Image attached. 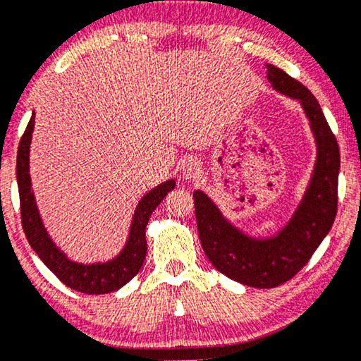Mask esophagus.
Segmentation results:
<instances>
[{
  "label": "esophagus",
  "mask_w": 361,
  "mask_h": 361,
  "mask_svg": "<svg viewBox=\"0 0 361 361\" xmlns=\"http://www.w3.org/2000/svg\"><path fill=\"white\" fill-rule=\"evenodd\" d=\"M180 173L183 180H196L201 175V165L196 159H186L180 166Z\"/></svg>",
  "instance_id": "esophagus-1"
}]
</instances>
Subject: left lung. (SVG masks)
Returning a JSON list of instances; mask_svg holds the SVG:
<instances>
[{
	"mask_svg": "<svg viewBox=\"0 0 361 361\" xmlns=\"http://www.w3.org/2000/svg\"><path fill=\"white\" fill-rule=\"evenodd\" d=\"M267 79L283 95L300 100L314 134L318 155L297 211L276 236L256 240L233 227L202 191H195L199 240L212 266L232 281L274 288L300 272L329 233L337 214L341 152L316 97L281 68L267 64Z\"/></svg>",
	"mask_w": 361,
	"mask_h": 361,
	"instance_id": "left-lung-1",
	"label": "left lung"
}]
</instances>
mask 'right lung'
I'll list each match as a JSON object with an SVG mask.
<instances>
[{
	"label": "right lung",
	"mask_w": 361,
	"mask_h": 361,
	"mask_svg": "<svg viewBox=\"0 0 361 361\" xmlns=\"http://www.w3.org/2000/svg\"><path fill=\"white\" fill-rule=\"evenodd\" d=\"M34 123L35 116L32 113L29 125H27L23 137H20L18 164H16L20 199V219H23V228L27 241L34 248L37 256L43 261V264L50 269L66 287L89 295L115 292V290L121 288L123 285L131 281L139 272V269L142 267L147 251L146 227L149 217L154 212V209L164 201V197L173 190L175 180H169L154 188L139 201L125 248L115 259L109 262H95V264L74 262L53 243L47 228L43 227L39 209H37L29 175V150L32 133H34Z\"/></svg>",
	"instance_id": "obj_1"
}]
</instances>
